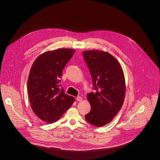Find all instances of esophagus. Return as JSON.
I'll use <instances>...</instances> for the list:
<instances>
[{
	"mask_svg": "<svg viewBox=\"0 0 160 160\" xmlns=\"http://www.w3.org/2000/svg\"><path fill=\"white\" fill-rule=\"evenodd\" d=\"M76 100H77V101H81L82 99V97H80V96H78V97H76Z\"/></svg>",
	"mask_w": 160,
	"mask_h": 160,
	"instance_id": "34e87169",
	"label": "esophagus"
}]
</instances>
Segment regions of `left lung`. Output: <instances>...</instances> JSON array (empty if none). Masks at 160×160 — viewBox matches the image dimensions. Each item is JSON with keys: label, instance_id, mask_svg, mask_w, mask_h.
<instances>
[{"label": "left lung", "instance_id": "obj_1", "mask_svg": "<svg viewBox=\"0 0 160 160\" xmlns=\"http://www.w3.org/2000/svg\"><path fill=\"white\" fill-rule=\"evenodd\" d=\"M82 55L94 90L87 95L91 110L85 118L92 125L102 127L114 118L123 104L126 92L123 71L118 60L108 52L88 50Z\"/></svg>", "mask_w": 160, "mask_h": 160}]
</instances>
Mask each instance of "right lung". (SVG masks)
<instances>
[{"label":"right lung","mask_w":160,"mask_h":160,"mask_svg":"<svg viewBox=\"0 0 160 160\" xmlns=\"http://www.w3.org/2000/svg\"><path fill=\"white\" fill-rule=\"evenodd\" d=\"M74 52L68 48L46 52L31 67L27 84L30 103L34 113L46 122L57 121L74 102L60 83L63 70Z\"/></svg>","instance_id":"add662e5"}]
</instances>
